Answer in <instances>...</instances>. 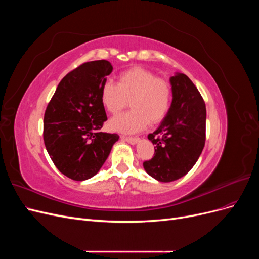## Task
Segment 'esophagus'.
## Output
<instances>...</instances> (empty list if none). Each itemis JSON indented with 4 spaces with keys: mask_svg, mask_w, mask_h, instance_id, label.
<instances>
[{
    "mask_svg": "<svg viewBox=\"0 0 259 259\" xmlns=\"http://www.w3.org/2000/svg\"><path fill=\"white\" fill-rule=\"evenodd\" d=\"M124 142H126V143H128V144H131V145H136L138 142H139V138H136V137H125V136H122L121 137Z\"/></svg>",
    "mask_w": 259,
    "mask_h": 259,
    "instance_id": "obj_1",
    "label": "esophagus"
}]
</instances>
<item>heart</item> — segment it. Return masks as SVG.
<instances>
[{
    "instance_id": "1",
    "label": "heart",
    "mask_w": 259,
    "mask_h": 259,
    "mask_svg": "<svg viewBox=\"0 0 259 259\" xmlns=\"http://www.w3.org/2000/svg\"><path fill=\"white\" fill-rule=\"evenodd\" d=\"M171 98L170 85L148 70L135 67L117 76L116 85L107 81L101 86V104L111 114L120 113L130 105L132 110L109 122L114 132L133 134L150 122L159 123L166 115Z\"/></svg>"
}]
</instances>
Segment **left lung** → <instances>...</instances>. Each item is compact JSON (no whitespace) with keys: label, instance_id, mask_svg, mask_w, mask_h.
<instances>
[{"label":"left lung","instance_id":"8db88e82","mask_svg":"<svg viewBox=\"0 0 259 259\" xmlns=\"http://www.w3.org/2000/svg\"><path fill=\"white\" fill-rule=\"evenodd\" d=\"M169 83L173 99L160 126L148 135L154 156L144 162L147 173L161 183L185 176L205 145L206 108L201 94L184 73L176 72Z\"/></svg>","mask_w":259,"mask_h":259}]
</instances>
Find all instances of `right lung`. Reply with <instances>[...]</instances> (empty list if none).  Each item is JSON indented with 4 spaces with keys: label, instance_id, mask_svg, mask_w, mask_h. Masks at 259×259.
I'll list each match as a JSON object with an SVG mask.
<instances>
[{
    "label": "right lung",
    "instance_id": "right-lung-1",
    "mask_svg": "<svg viewBox=\"0 0 259 259\" xmlns=\"http://www.w3.org/2000/svg\"><path fill=\"white\" fill-rule=\"evenodd\" d=\"M112 69L108 60L85 62L60 81L46 108V150L60 173L76 182L95 176L119 140L99 131L107 121L100 91Z\"/></svg>",
    "mask_w": 259,
    "mask_h": 259
}]
</instances>
